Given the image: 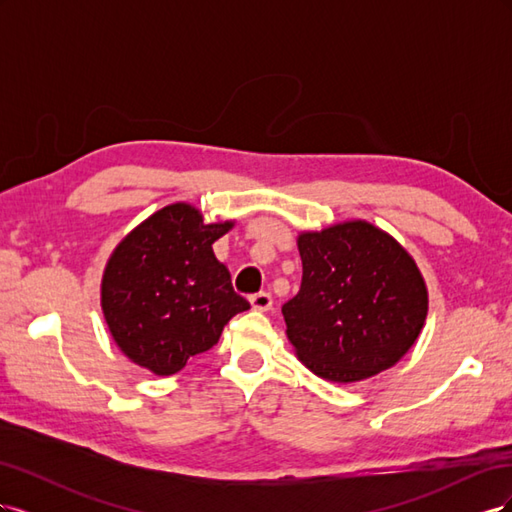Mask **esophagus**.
<instances>
[{
	"label": "esophagus",
	"mask_w": 512,
	"mask_h": 512,
	"mask_svg": "<svg viewBox=\"0 0 512 512\" xmlns=\"http://www.w3.org/2000/svg\"><path fill=\"white\" fill-rule=\"evenodd\" d=\"M250 303L254 309H258V312H269L273 307V297L269 292H258V294H252Z\"/></svg>",
	"instance_id": "1"
}]
</instances>
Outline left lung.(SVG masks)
Returning <instances> with one entry per match:
<instances>
[{"instance_id": "obj_1", "label": "left lung", "mask_w": 512, "mask_h": 512, "mask_svg": "<svg viewBox=\"0 0 512 512\" xmlns=\"http://www.w3.org/2000/svg\"><path fill=\"white\" fill-rule=\"evenodd\" d=\"M299 254L301 288L282 307L299 361L339 384L393 367L427 318V288L412 256L363 220L303 232Z\"/></svg>"}]
</instances>
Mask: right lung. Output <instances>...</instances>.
<instances>
[{"instance_id": "add662e5", "label": "right lung", "mask_w": 512, "mask_h": 512, "mask_svg": "<svg viewBox=\"0 0 512 512\" xmlns=\"http://www.w3.org/2000/svg\"><path fill=\"white\" fill-rule=\"evenodd\" d=\"M230 228L205 224L198 209L175 203L115 247L102 277V312L130 361L173 376L218 344L232 316L250 309L211 247Z\"/></svg>"}]
</instances>
